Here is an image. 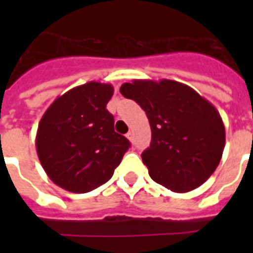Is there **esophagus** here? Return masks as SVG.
<instances>
[{
    "label": "esophagus",
    "instance_id": "1",
    "mask_svg": "<svg viewBox=\"0 0 253 253\" xmlns=\"http://www.w3.org/2000/svg\"><path fill=\"white\" fill-rule=\"evenodd\" d=\"M126 138L128 139V140H132V139H134V132H132V131H128L126 135Z\"/></svg>",
    "mask_w": 253,
    "mask_h": 253
}]
</instances>
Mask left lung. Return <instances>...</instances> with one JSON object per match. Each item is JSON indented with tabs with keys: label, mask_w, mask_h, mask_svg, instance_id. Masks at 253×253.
Wrapping results in <instances>:
<instances>
[{
	"label": "left lung",
	"mask_w": 253,
	"mask_h": 253,
	"mask_svg": "<svg viewBox=\"0 0 253 253\" xmlns=\"http://www.w3.org/2000/svg\"><path fill=\"white\" fill-rule=\"evenodd\" d=\"M121 93L134 99L151 126V144L142 154L151 178L176 193L198 188L219 164L226 131L214 105L194 89L163 79L125 83Z\"/></svg>",
	"instance_id": "left-lung-1"
}]
</instances>
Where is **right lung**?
I'll list each match as a JSON object with an SVG mask.
<instances>
[{
  "instance_id": "right-lung-1",
  "label": "right lung",
  "mask_w": 253,
  "mask_h": 253,
  "mask_svg": "<svg viewBox=\"0 0 253 253\" xmlns=\"http://www.w3.org/2000/svg\"><path fill=\"white\" fill-rule=\"evenodd\" d=\"M113 93V85L90 81L57 97L42 117L38 158L57 186L90 192L110 180L122 162L130 142L115 132L106 109Z\"/></svg>"
}]
</instances>
